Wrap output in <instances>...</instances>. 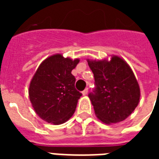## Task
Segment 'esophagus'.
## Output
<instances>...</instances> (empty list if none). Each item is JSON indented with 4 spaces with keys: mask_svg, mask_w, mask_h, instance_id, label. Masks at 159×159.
Instances as JSON below:
<instances>
[{
    "mask_svg": "<svg viewBox=\"0 0 159 159\" xmlns=\"http://www.w3.org/2000/svg\"><path fill=\"white\" fill-rule=\"evenodd\" d=\"M87 92H88V89L86 88L84 91H82V95H83V96H86V95H87Z\"/></svg>",
    "mask_w": 159,
    "mask_h": 159,
    "instance_id": "34e87169",
    "label": "esophagus"
}]
</instances>
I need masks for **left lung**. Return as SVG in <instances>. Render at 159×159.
I'll list each match as a JSON object with an SVG mask.
<instances>
[{
  "label": "left lung",
  "instance_id": "8db88e82",
  "mask_svg": "<svg viewBox=\"0 0 159 159\" xmlns=\"http://www.w3.org/2000/svg\"><path fill=\"white\" fill-rule=\"evenodd\" d=\"M95 87L88 94L97 118L106 124L125 120L138 106L140 90L132 70L123 59L87 61Z\"/></svg>",
  "mask_w": 159,
  "mask_h": 159
}]
</instances>
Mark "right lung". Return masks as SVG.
Returning a JSON list of instances; mask_svg holds the SVG:
<instances>
[{
    "instance_id": "right-lung-1",
    "label": "right lung",
    "mask_w": 159,
    "mask_h": 159,
    "mask_svg": "<svg viewBox=\"0 0 159 159\" xmlns=\"http://www.w3.org/2000/svg\"><path fill=\"white\" fill-rule=\"evenodd\" d=\"M79 59L64 58L61 54L46 58L31 80L29 95L34 111L48 123L60 125L75 112L82 93L75 88L72 70Z\"/></svg>"
}]
</instances>
